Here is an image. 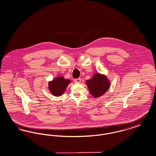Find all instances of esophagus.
Segmentation results:
<instances>
[{
    "mask_svg": "<svg viewBox=\"0 0 156 156\" xmlns=\"http://www.w3.org/2000/svg\"><path fill=\"white\" fill-rule=\"evenodd\" d=\"M81 81V80L80 78H77V79L75 80L74 82L76 83H80Z\"/></svg>",
    "mask_w": 156,
    "mask_h": 156,
    "instance_id": "obj_1",
    "label": "esophagus"
}]
</instances>
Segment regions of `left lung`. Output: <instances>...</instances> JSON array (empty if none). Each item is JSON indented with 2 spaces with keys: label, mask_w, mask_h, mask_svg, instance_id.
Masks as SVG:
<instances>
[{
  "label": "left lung",
  "mask_w": 156,
  "mask_h": 156,
  "mask_svg": "<svg viewBox=\"0 0 156 156\" xmlns=\"http://www.w3.org/2000/svg\"><path fill=\"white\" fill-rule=\"evenodd\" d=\"M90 94L95 98L101 97L109 89V82L106 76L96 74L94 77L86 81Z\"/></svg>",
  "instance_id": "1"
}]
</instances>
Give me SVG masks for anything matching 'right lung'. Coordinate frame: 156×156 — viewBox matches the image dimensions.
<instances>
[{"label": "right lung", "instance_id": "right-lung-1", "mask_svg": "<svg viewBox=\"0 0 156 156\" xmlns=\"http://www.w3.org/2000/svg\"><path fill=\"white\" fill-rule=\"evenodd\" d=\"M70 83V80L64 79L63 77H57L48 83V88L53 95L59 97L62 95L67 86Z\"/></svg>", "mask_w": 156, "mask_h": 156}]
</instances>
